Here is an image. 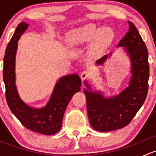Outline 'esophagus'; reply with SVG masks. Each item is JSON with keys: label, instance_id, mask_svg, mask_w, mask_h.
<instances>
[{"label": "esophagus", "instance_id": "1", "mask_svg": "<svg viewBox=\"0 0 156 156\" xmlns=\"http://www.w3.org/2000/svg\"><path fill=\"white\" fill-rule=\"evenodd\" d=\"M90 72H89V71H84L83 72H81V78L82 81H84V80L87 79V78H90Z\"/></svg>", "mask_w": 156, "mask_h": 156}]
</instances>
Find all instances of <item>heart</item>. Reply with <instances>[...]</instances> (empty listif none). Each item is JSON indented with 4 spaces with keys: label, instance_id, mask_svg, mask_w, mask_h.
I'll return each instance as SVG.
<instances>
[{
    "label": "heart",
    "instance_id": "b5f03b06",
    "mask_svg": "<svg viewBox=\"0 0 156 156\" xmlns=\"http://www.w3.org/2000/svg\"><path fill=\"white\" fill-rule=\"evenodd\" d=\"M113 32L109 28L99 29L95 25L90 24L84 27L72 31L67 36V40L73 46H81L97 38V48H101L110 41Z\"/></svg>",
    "mask_w": 156,
    "mask_h": 156
}]
</instances>
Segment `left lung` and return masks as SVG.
I'll use <instances>...</instances> for the list:
<instances>
[{
  "instance_id": "1",
  "label": "left lung",
  "mask_w": 156,
  "mask_h": 156,
  "mask_svg": "<svg viewBox=\"0 0 156 156\" xmlns=\"http://www.w3.org/2000/svg\"><path fill=\"white\" fill-rule=\"evenodd\" d=\"M128 24V31L117 46L122 48L130 59L131 75L128 86L119 94L108 97L102 91L93 90L87 81H84L88 119L91 126L97 131H111L126 126L143 106L147 96L149 76L147 48L134 25L131 22ZM112 54L110 53L99 59L97 65L104 64Z\"/></svg>"
}]
</instances>
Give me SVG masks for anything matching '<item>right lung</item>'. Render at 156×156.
Returning a JSON list of instances; mask_svg holds the SVG:
<instances>
[{"mask_svg": "<svg viewBox=\"0 0 156 156\" xmlns=\"http://www.w3.org/2000/svg\"><path fill=\"white\" fill-rule=\"evenodd\" d=\"M29 26L26 22L20 23L6 48L3 69L6 99L10 111L23 126L41 134L53 135L60 130L66 108L72 96L81 90V81L77 74L61 77L42 108L31 107L22 100L16 85V55L19 40Z\"/></svg>", "mask_w": 156, "mask_h": 156, "instance_id": "right-lung-1", "label": "right lung"}]
</instances>
